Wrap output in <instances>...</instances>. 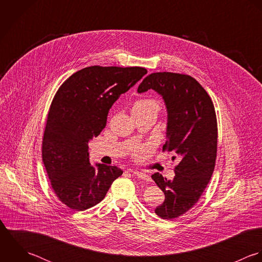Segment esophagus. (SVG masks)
<instances>
[{
    "label": "esophagus",
    "mask_w": 262,
    "mask_h": 262,
    "mask_svg": "<svg viewBox=\"0 0 262 262\" xmlns=\"http://www.w3.org/2000/svg\"><path fill=\"white\" fill-rule=\"evenodd\" d=\"M128 171L132 172L134 175H136L138 178H141V179H144V180H147V181H149V179H150V177H149L147 174L143 173V172L136 171V170H132V169H128Z\"/></svg>",
    "instance_id": "esophagus-1"
}]
</instances>
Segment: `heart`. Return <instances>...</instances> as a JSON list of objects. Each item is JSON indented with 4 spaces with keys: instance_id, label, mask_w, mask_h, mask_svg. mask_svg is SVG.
<instances>
[{
    "instance_id": "1",
    "label": "heart",
    "mask_w": 262,
    "mask_h": 262,
    "mask_svg": "<svg viewBox=\"0 0 262 262\" xmlns=\"http://www.w3.org/2000/svg\"><path fill=\"white\" fill-rule=\"evenodd\" d=\"M150 109L159 110V103L154 99H140L134 106L132 111H146Z\"/></svg>"
}]
</instances>
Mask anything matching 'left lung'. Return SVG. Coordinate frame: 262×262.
Masks as SVG:
<instances>
[{"label": "left lung", "mask_w": 262, "mask_h": 262, "mask_svg": "<svg viewBox=\"0 0 262 262\" xmlns=\"http://www.w3.org/2000/svg\"><path fill=\"white\" fill-rule=\"evenodd\" d=\"M150 89L162 96L167 110L163 151H174L180 159L172 180L158 172L152 175L165 194L155 212L173 220L191 209L209 184L216 157L215 112L207 91L190 76L153 73L143 80L138 93Z\"/></svg>", "instance_id": "8db88e82"}]
</instances>
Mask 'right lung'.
Segmentation results:
<instances>
[{"label": "right lung", "mask_w": 262, "mask_h": 262, "mask_svg": "<svg viewBox=\"0 0 262 262\" xmlns=\"http://www.w3.org/2000/svg\"><path fill=\"white\" fill-rule=\"evenodd\" d=\"M145 68H85L56 92L48 115L42 161L58 200L70 209L85 210L99 204L122 174L116 166L91 165L89 142L104 128L108 111L136 85Z\"/></svg>", "instance_id": "add662e5"}]
</instances>
